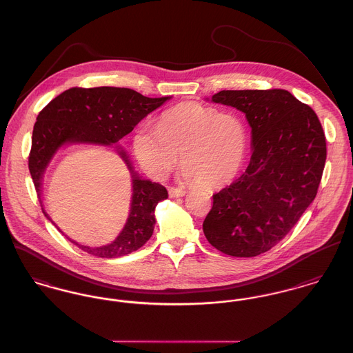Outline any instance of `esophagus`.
Listing matches in <instances>:
<instances>
[{"mask_svg": "<svg viewBox=\"0 0 353 353\" xmlns=\"http://www.w3.org/2000/svg\"><path fill=\"white\" fill-rule=\"evenodd\" d=\"M168 194L171 198H178V196H183L186 194L185 190L182 188H168Z\"/></svg>", "mask_w": 353, "mask_h": 353, "instance_id": "obj_1", "label": "esophagus"}]
</instances>
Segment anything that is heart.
Instances as JSON below:
<instances>
[{
    "label": "heart",
    "mask_w": 353,
    "mask_h": 353,
    "mask_svg": "<svg viewBox=\"0 0 353 353\" xmlns=\"http://www.w3.org/2000/svg\"><path fill=\"white\" fill-rule=\"evenodd\" d=\"M246 143L245 124L235 114L182 103L163 112L158 127H138L132 148L141 168L154 178H165L179 163L182 152L183 176L212 188L233 179Z\"/></svg>",
    "instance_id": "1"
}]
</instances>
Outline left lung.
Returning <instances> with one entry per match:
<instances>
[{
	"label": "left lung",
	"mask_w": 353,
	"mask_h": 353,
	"mask_svg": "<svg viewBox=\"0 0 353 353\" xmlns=\"http://www.w3.org/2000/svg\"><path fill=\"white\" fill-rule=\"evenodd\" d=\"M212 101L245 114L253 154L245 172L212 195L203 233L228 256L256 257L313 202L327 159L324 130L316 112L285 90L221 91Z\"/></svg>",
	"instance_id": "left-lung-1"
}]
</instances>
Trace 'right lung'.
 Instances as JSON below:
<instances>
[{
	"label": "right lung",
	"instance_id": "add662e5",
	"mask_svg": "<svg viewBox=\"0 0 353 353\" xmlns=\"http://www.w3.org/2000/svg\"><path fill=\"white\" fill-rule=\"evenodd\" d=\"M168 99H151L134 90L117 87H73L54 97L40 111L34 123L28 158L30 176L39 195L43 174L61 145L67 143L112 145ZM119 154L132 174L131 210L121 233L112 243L100 248L79 245L68 238L81 250L101 259H118L141 248L154 232L157 205L168 196L165 186L141 179L134 172L123 150ZM43 212L52 222L44 209Z\"/></svg>",
	"mask_w": 353,
	"mask_h": 353
}]
</instances>
